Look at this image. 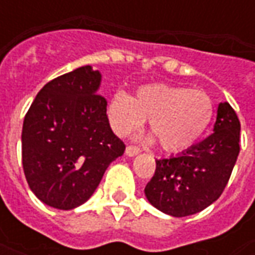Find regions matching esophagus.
Here are the masks:
<instances>
[{
	"instance_id": "1",
	"label": "esophagus",
	"mask_w": 255,
	"mask_h": 255,
	"mask_svg": "<svg viewBox=\"0 0 255 255\" xmlns=\"http://www.w3.org/2000/svg\"><path fill=\"white\" fill-rule=\"evenodd\" d=\"M139 153H140L139 147H135V146H127V147H126V154H127L128 157H135V155H138Z\"/></svg>"
}]
</instances>
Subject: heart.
I'll list each match as a JSON object with an SVG mask.
<instances>
[{
	"instance_id": "heart-1",
	"label": "heart",
	"mask_w": 255,
	"mask_h": 255,
	"mask_svg": "<svg viewBox=\"0 0 255 255\" xmlns=\"http://www.w3.org/2000/svg\"><path fill=\"white\" fill-rule=\"evenodd\" d=\"M106 113L120 136L136 132L149 120L150 132L161 149L175 153L188 149L202 136L213 119V101L202 90L144 84L133 98L122 91L112 95Z\"/></svg>"
}]
</instances>
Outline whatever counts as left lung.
Masks as SVG:
<instances>
[{
  "mask_svg": "<svg viewBox=\"0 0 255 255\" xmlns=\"http://www.w3.org/2000/svg\"><path fill=\"white\" fill-rule=\"evenodd\" d=\"M241 123L228 102L217 108L213 133L180 154L155 160L154 176L144 195L172 217L199 213L216 202L230 180L239 155Z\"/></svg>",
  "mask_w": 255,
  "mask_h": 255,
  "instance_id": "obj_1",
  "label": "left lung"
}]
</instances>
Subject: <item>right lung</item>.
Here are the masks:
<instances>
[{
    "instance_id": "right-lung-1",
    "label": "right lung",
    "mask_w": 255,
    "mask_h": 255,
    "mask_svg": "<svg viewBox=\"0 0 255 255\" xmlns=\"http://www.w3.org/2000/svg\"><path fill=\"white\" fill-rule=\"evenodd\" d=\"M102 75L90 65L61 75L36 94L23 123L21 158L35 197L71 210L89 201L126 146L112 131Z\"/></svg>"
}]
</instances>
